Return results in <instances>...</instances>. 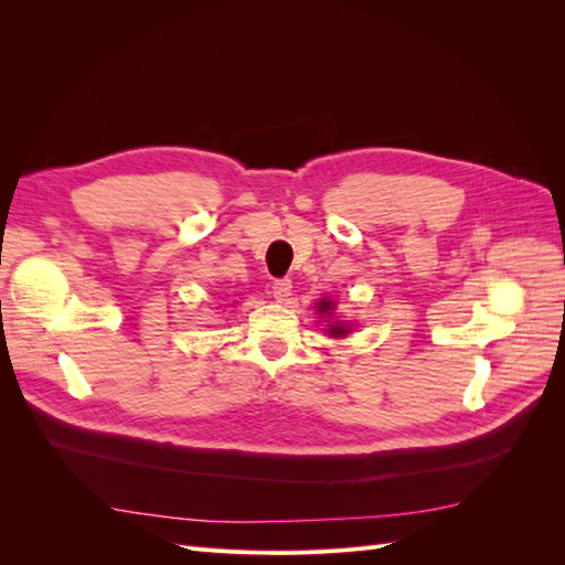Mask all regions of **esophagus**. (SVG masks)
<instances>
[{
    "mask_svg": "<svg viewBox=\"0 0 565 565\" xmlns=\"http://www.w3.org/2000/svg\"><path fill=\"white\" fill-rule=\"evenodd\" d=\"M273 297H276L278 301H287L289 297H292V282L289 280H273Z\"/></svg>",
    "mask_w": 565,
    "mask_h": 565,
    "instance_id": "obj_1",
    "label": "esophagus"
}]
</instances>
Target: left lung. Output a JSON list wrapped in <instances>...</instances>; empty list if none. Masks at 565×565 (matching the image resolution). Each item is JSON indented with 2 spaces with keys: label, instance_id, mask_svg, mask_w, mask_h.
Wrapping results in <instances>:
<instances>
[{
  "label": "left lung",
  "instance_id": "obj_1",
  "mask_svg": "<svg viewBox=\"0 0 565 565\" xmlns=\"http://www.w3.org/2000/svg\"><path fill=\"white\" fill-rule=\"evenodd\" d=\"M332 306H334L332 301L322 299V301L318 303V311H320V313H330ZM347 332H349V328H344V324H339V322H337V324H330V334H332V337H344Z\"/></svg>",
  "mask_w": 565,
  "mask_h": 565
}]
</instances>
